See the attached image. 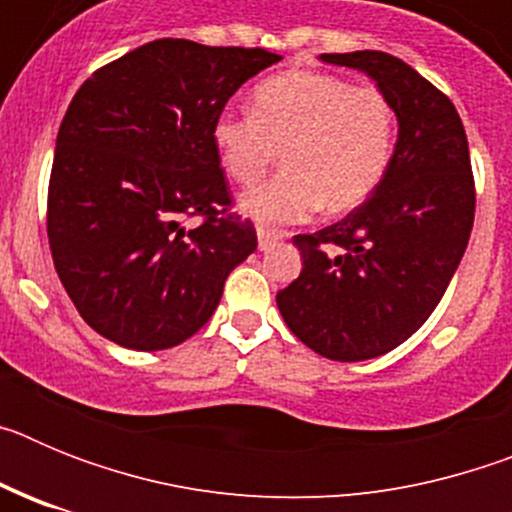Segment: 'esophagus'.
I'll return each mask as SVG.
<instances>
[{
    "mask_svg": "<svg viewBox=\"0 0 512 512\" xmlns=\"http://www.w3.org/2000/svg\"><path fill=\"white\" fill-rule=\"evenodd\" d=\"M256 235H259V251H269V248L274 246V243L282 241V235L274 233V230H266V228L256 230Z\"/></svg>",
    "mask_w": 512,
    "mask_h": 512,
    "instance_id": "1",
    "label": "esophagus"
}]
</instances>
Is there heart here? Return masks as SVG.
<instances>
[{
    "label": "heart",
    "instance_id": "obj_1",
    "mask_svg": "<svg viewBox=\"0 0 512 512\" xmlns=\"http://www.w3.org/2000/svg\"><path fill=\"white\" fill-rule=\"evenodd\" d=\"M395 107L379 89L323 71H289L253 92V112L225 107L212 122L220 166L253 184L282 151L284 174L238 197L261 225L302 223L325 207L338 215L379 187L395 148Z\"/></svg>",
    "mask_w": 512,
    "mask_h": 512
}]
</instances>
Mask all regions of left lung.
Segmentation results:
<instances>
[{"mask_svg": "<svg viewBox=\"0 0 512 512\" xmlns=\"http://www.w3.org/2000/svg\"><path fill=\"white\" fill-rule=\"evenodd\" d=\"M320 61L377 84L395 107L397 143L364 205L292 238L302 271L277 307L315 354L366 361L408 341L459 269L474 223L469 143L451 99L400 58L356 51Z\"/></svg>", "mask_w": 512, "mask_h": 512, "instance_id": "1", "label": "left lung"}]
</instances>
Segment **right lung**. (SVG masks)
<instances>
[{"label": "right lung", "instance_id": "add662e5", "mask_svg": "<svg viewBox=\"0 0 512 512\" xmlns=\"http://www.w3.org/2000/svg\"><path fill=\"white\" fill-rule=\"evenodd\" d=\"M282 56L184 38L94 71L61 122L48 187L58 279L99 336L133 351L192 338L220 305L256 230L228 212L212 122ZM202 214L197 229L183 217Z\"/></svg>", "mask_w": 512, "mask_h": 512}]
</instances>
